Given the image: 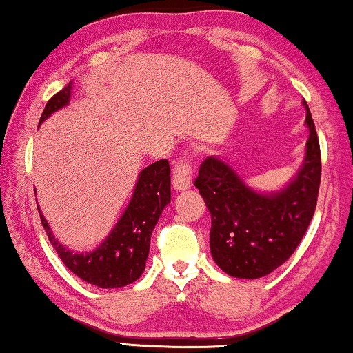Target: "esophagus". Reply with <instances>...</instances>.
<instances>
[{"instance_id": "34e87169", "label": "esophagus", "mask_w": 353, "mask_h": 353, "mask_svg": "<svg viewBox=\"0 0 353 353\" xmlns=\"http://www.w3.org/2000/svg\"><path fill=\"white\" fill-rule=\"evenodd\" d=\"M191 173H192V165L190 159H181V161L176 162L175 168H173V176H172V185L176 191L188 190L191 185Z\"/></svg>"}]
</instances>
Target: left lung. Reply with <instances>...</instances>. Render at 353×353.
I'll return each mask as SVG.
<instances>
[{
    "label": "left lung",
    "instance_id": "1",
    "mask_svg": "<svg viewBox=\"0 0 353 353\" xmlns=\"http://www.w3.org/2000/svg\"><path fill=\"white\" fill-rule=\"evenodd\" d=\"M305 161L283 191H254L219 157H207L194 186L212 216L210 252L215 263L234 278L267 276L294 254L315 214L321 181L320 141L310 109Z\"/></svg>",
    "mask_w": 353,
    "mask_h": 353
}]
</instances>
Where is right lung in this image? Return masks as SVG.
<instances>
[{
    "mask_svg": "<svg viewBox=\"0 0 353 353\" xmlns=\"http://www.w3.org/2000/svg\"><path fill=\"white\" fill-rule=\"evenodd\" d=\"M70 90L72 81L48 101L40 123L52 112L69 104ZM168 202L170 165L167 159H161L139 173L128 207L104 243L93 252H70L57 243L41 212L40 219L48 239L72 273L98 288H122L137 281L146 268L152 230Z\"/></svg>",
    "mask_w": 353,
    "mask_h": 353,
    "instance_id": "right-lung-1",
    "label": "right lung"
}]
</instances>
